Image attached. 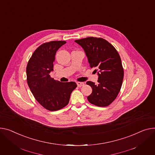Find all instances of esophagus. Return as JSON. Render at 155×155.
Returning a JSON list of instances; mask_svg holds the SVG:
<instances>
[{
	"mask_svg": "<svg viewBox=\"0 0 155 155\" xmlns=\"http://www.w3.org/2000/svg\"><path fill=\"white\" fill-rule=\"evenodd\" d=\"M77 86H78V87H83V86L85 85L84 82H79V81H78V82H77Z\"/></svg>",
	"mask_w": 155,
	"mask_h": 155,
	"instance_id": "34e87169",
	"label": "esophagus"
}]
</instances>
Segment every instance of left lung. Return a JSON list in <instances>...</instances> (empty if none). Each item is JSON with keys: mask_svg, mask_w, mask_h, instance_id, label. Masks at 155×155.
Instances as JSON below:
<instances>
[{"mask_svg": "<svg viewBox=\"0 0 155 155\" xmlns=\"http://www.w3.org/2000/svg\"><path fill=\"white\" fill-rule=\"evenodd\" d=\"M84 48L91 68H95L97 84L88 81L92 88L87 97L90 104L107 107L115 100L120 91L124 77L121 60L115 48L102 38L87 37L75 40Z\"/></svg>", "mask_w": 155, "mask_h": 155, "instance_id": "1", "label": "left lung"}]
</instances>
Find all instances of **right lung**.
<instances>
[{
  "label": "right lung",
  "mask_w": 155,
  "mask_h": 155,
  "mask_svg": "<svg viewBox=\"0 0 155 155\" xmlns=\"http://www.w3.org/2000/svg\"><path fill=\"white\" fill-rule=\"evenodd\" d=\"M65 41H51L40 45L27 64V81L36 100L45 109L54 111L68 105L76 87L74 81L62 83L50 77L58 49Z\"/></svg>",
  "instance_id": "add662e5"
}]
</instances>
